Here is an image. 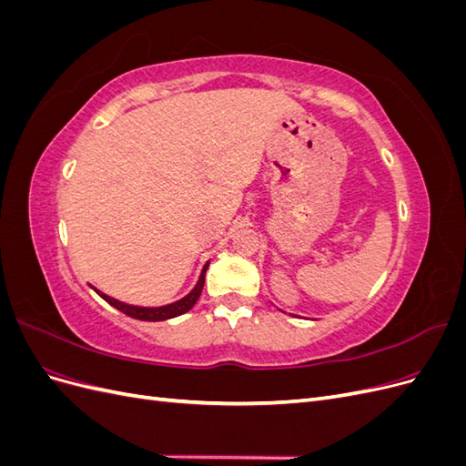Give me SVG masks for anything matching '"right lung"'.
Instances as JSON below:
<instances>
[{
	"label": "right lung",
	"instance_id": "right-lung-1",
	"mask_svg": "<svg viewBox=\"0 0 466 466\" xmlns=\"http://www.w3.org/2000/svg\"><path fill=\"white\" fill-rule=\"evenodd\" d=\"M208 266H209V262H206L204 270H202V274H200L198 284L194 286V289H192L188 295H185V298L175 301V303H168V305H163V307H137V305H128V303H122V301H118V299H115V298H110V295H106V293H103V291H98V289L93 288L91 284H89V286H91L98 295H101V298H103L106 303H110L112 307H116L118 311H122L124 315H128V317L137 319V320H153V322H155V320H167V319H173V317H178V315H182V313L190 311V309L194 307V303L198 301L200 293H202V289H204V279H206Z\"/></svg>",
	"mask_w": 466,
	"mask_h": 466
}]
</instances>
